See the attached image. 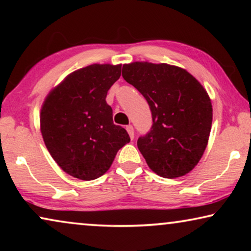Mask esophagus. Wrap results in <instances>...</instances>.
I'll use <instances>...</instances> for the list:
<instances>
[{
    "label": "esophagus",
    "instance_id": "obj_1",
    "mask_svg": "<svg viewBox=\"0 0 251 251\" xmlns=\"http://www.w3.org/2000/svg\"><path fill=\"white\" fill-rule=\"evenodd\" d=\"M126 131H128L130 138L133 139V137H135V131H133V126H126Z\"/></svg>",
    "mask_w": 251,
    "mask_h": 251
}]
</instances>
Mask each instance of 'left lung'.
I'll return each instance as SVG.
<instances>
[{"label":"left lung","mask_w":251,"mask_h":251,"mask_svg":"<svg viewBox=\"0 0 251 251\" xmlns=\"http://www.w3.org/2000/svg\"><path fill=\"white\" fill-rule=\"evenodd\" d=\"M122 76L149 102L152 126L137 146L154 173L177 178L190 173L207 147L212 122L210 98L197 78L167 64L123 65Z\"/></svg>","instance_id":"obj_1"}]
</instances>
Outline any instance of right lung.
<instances>
[{
	"label": "right lung",
	"mask_w": 251,
	"mask_h": 251,
	"mask_svg": "<svg viewBox=\"0 0 251 251\" xmlns=\"http://www.w3.org/2000/svg\"><path fill=\"white\" fill-rule=\"evenodd\" d=\"M120 76L121 65H90L68 75L44 100L40 116L44 144L71 176L81 180L102 176L130 142L126 130L113 123L106 102Z\"/></svg>",
	"instance_id": "right-lung-1"
}]
</instances>
